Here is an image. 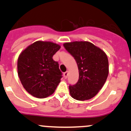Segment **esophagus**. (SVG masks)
Masks as SVG:
<instances>
[{
	"label": "esophagus",
	"mask_w": 131,
	"mask_h": 131,
	"mask_svg": "<svg viewBox=\"0 0 131 131\" xmlns=\"http://www.w3.org/2000/svg\"><path fill=\"white\" fill-rule=\"evenodd\" d=\"M63 75H64V78H65V79H67L68 77V71L64 72V73H63Z\"/></svg>",
	"instance_id": "esophagus-1"
}]
</instances>
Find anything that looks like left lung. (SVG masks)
Returning a JSON list of instances; mask_svg holds the SVG:
<instances>
[{
	"instance_id": "1",
	"label": "left lung",
	"mask_w": 131,
	"mask_h": 131,
	"mask_svg": "<svg viewBox=\"0 0 131 131\" xmlns=\"http://www.w3.org/2000/svg\"><path fill=\"white\" fill-rule=\"evenodd\" d=\"M63 46L74 57L79 70L78 82L69 86L71 96L81 101L93 98L103 86L108 75L106 53L87 41L67 42Z\"/></svg>"
}]
</instances>
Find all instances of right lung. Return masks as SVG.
<instances>
[{
  "label": "right lung",
  "mask_w": 131,
  "mask_h": 131,
  "mask_svg": "<svg viewBox=\"0 0 131 131\" xmlns=\"http://www.w3.org/2000/svg\"><path fill=\"white\" fill-rule=\"evenodd\" d=\"M60 46L51 42L36 41L20 53L18 74L23 88L37 98L49 97L62 78L59 64L52 57Z\"/></svg>",
  "instance_id": "1"
}]
</instances>
